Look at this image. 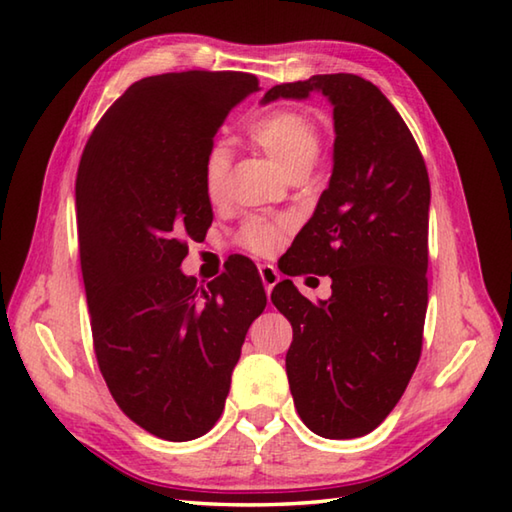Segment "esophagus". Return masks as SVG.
<instances>
[{
  "mask_svg": "<svg viewBox=\"0 0 512 512\" xmlns=\"http://www.w3.org/2000/svg\"><path fill=\"white\" fill-rule=\"evenodd\" d=\"M259 277H262V284H264L266 292L270 295V290H273L277 286V281H279V273L275 270V266L259 264Z\"/></svg>",
  "mask_w": 512,
  "mask_h": 512,
  "instance_id": "1",
  "label": "esophagus"
}]
</instances>
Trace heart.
<instances>
[{
    "instance_id": "1",
    "label": "heart",
    "mask_w": 512,
    "mask_h": 512,
    "mask_svg": "<svg viewBox=\"0 0 512 512\" xmlns=\"http://www.w3.org/2000/svg\"><path fill=\"white\" fill-rule=\"evenodd\" d=\"M248 136L275 167L290 176L292 171L312 167L321 151V132L314 118L301 110H275L250 125ZM228 158L222 147H215L204 160V191L211 200H220L224 193ZM286 224L281 220L253 217L239 231V244L250 253L268 255L279 244V235Z\"/></svg>"
}]
</instances>
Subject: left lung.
Segmentation results:
<instances>
[{
    "label": "left lung",
    "mask_w": 512,
    "mask_h": 512,
    "mask_svg": "<svg viewBox=\"0 0 512 512\" xmlns=\"http://www.w3.org/2000/svg\"><path fill=\"white\" fill-rule=\"evenodd\" d=\"M310 92L334 107V165L292 246L303 268L332 279V297L312 303L284 279L270 299L292 325L286 372L297 413L317 436L347 440L389 416L420 361L431 187L409 127L361 76L281 83L262 103Z\"/></svg>",
    "instance_id": "obj_1"
}]
</instances>
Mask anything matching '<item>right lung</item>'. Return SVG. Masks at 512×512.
<instances>
[{
	"label": "right lung",
	"instance_id": "add662e5",
	"mask_svg": "<svg viewBox=\"0 0 512 512\" xmlns=\"http://www.w3.org/2000/svg\"><path fill=\"white\" fill-rule=\"evenodd\" d=\"M259 90L246 72H169L129 85L76 173V217L96 361L116 405L169 442L224 411L246 332L266 308L235 257L206 288L180 270L213 222L204 160L228 112Z\"/></svg>",
	"mask_w": 512,
	"mask_h": 512
}]
</instances>
